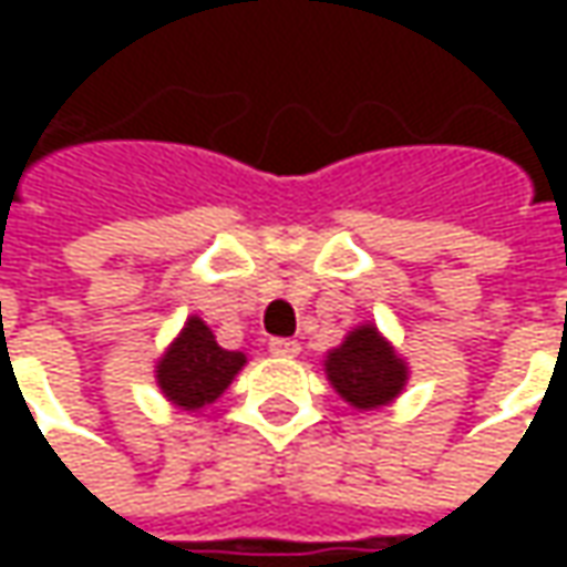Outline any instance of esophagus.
I'll list each match as a JSON object with an SVG mask.
<instances>
[{"label": "esophagus", "mask_w": 567, "mask_h": 567, "mask_svg": "<svg viewBox=\"0 0 567 567\" xmlns=\"http://www.w3.org/2000/svg\"><path fill=\"white\" fill-rule=\"evenodd\" d=\"M299 343L296 340H287V338H277L271 340V353L274 357H280V360H293V357H299Z\"/></svg>", "instance_id": "esophagus-1"}]
</instances>
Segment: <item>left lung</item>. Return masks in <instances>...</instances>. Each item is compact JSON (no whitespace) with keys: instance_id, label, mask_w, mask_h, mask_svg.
Here are the masks:
<instances>
[{"instance_id":"1","label":"left lung","mask_w":567,"mask_h":567,"mask_svg":"<svg viewBox=\"0 0 567 567\" xmlns=\"http://www.w3.org/2000/svg\"><path fill=\"white\" fill-rule=\"evenodd\" d=\"M324 375L353 410L369 413L394 403L410 381V365L372 321L357 324L340 347L328 350Z\"/></svg>"}]
</instances>
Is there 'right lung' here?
Instances as JSON below:
<instances>
[{"instance_id": "right-lung-1", "label": "right lung", "mask_w": 567, "mask_h": 567, "mask_svg": "<svg viewBox=\"0 0 567 567\" xmlns=\"http://www.w3.org/2000/svg\"><path fill=\"white\" fill-rule=\"evenodd\" d=\"M246 362L243 350H224L217 343L207 321L188 316L183 331L154 362V381L173 406L195 413L217 401Z\"/></svg>"}]
</instances>
